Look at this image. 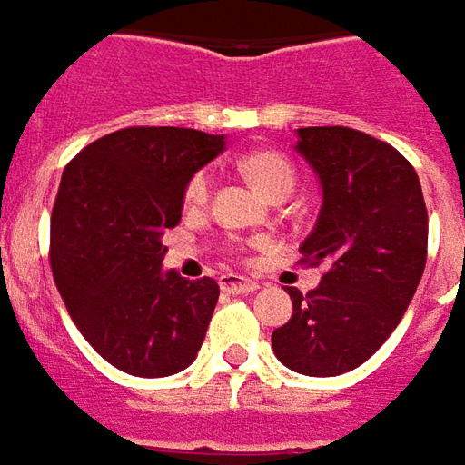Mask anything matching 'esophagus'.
I'll use <instances>...</instances> for the list:
<instances>
[{"label":"esophagus","mask_w":465,"mask_h":465,"mask_svg":"<svg viewBox=\"0 0 465 465\" xmlns=\"http://www.w3.org/2000/svg\"><path fill=\"white\" fill-rule=\"evenodd\" d=\"M220 288L225 292H232V295H245V292L258 291V282L250 278H242V275H235V272H227L220 278Z\"/></svg>","instance_id":"1"}]
</instances>
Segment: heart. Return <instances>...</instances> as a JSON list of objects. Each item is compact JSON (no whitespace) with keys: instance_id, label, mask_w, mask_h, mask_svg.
<instances>
[{"instance_id":"1","label":"heart","mask_w":465,"mask_h":465,"mask_svg":"<svg viewBox=\"0 0 465 465\" xmlns=\"http://www.w3.org/2000/svg\"><path fill=\"white\" fill-rule=\"evenodd\" d=\"M240 170L248 174V180L258 187L262 195H275V193H288L291 195L295 187V170L292 164L278 153H250L240 160ZM213 187V177L207 170L197 173L187 183L185 200L187 205H205Z\"/></svg>"}]
</instances>
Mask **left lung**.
Segmentation results:
<instances>
[{"label":"left lung","instance_id":"obj_1","mask_svg":"<svg viewBox=\"0 0 465 465\" xmlns=\"http://www.w3.org/2000/svg\"><path fill=\"white\" fill-rule=\"evenodd\" d=\"M292 150L318 177L321 213L301 252L331 268L272 332L282 365L312 378L353 371L388 341L426 268L428 213L396 147L348 127H301Z\"/></svg>","mask_w":465,"mask_h":465}]
</instances>
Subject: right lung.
I'll return each instance as SVG.
<instances>
[{
    "mask_svg": "<svg viewBox=\"0 0 465 465\" xmlns=\"http://www.w3.org/2000/svg\"><path fill=\"white\" fill-rule=\"evenodd\" d=\"M225 134L127 127L64 167L52 210V275L87 343L124 373L164 378L197 358L220 285L164 270V230Z\"/></svg>",
    "mask_w": 465,
    "mask_h": 465,
    "instance_id": "add662e5",
    "label": "right lung"
}]
</instances>
